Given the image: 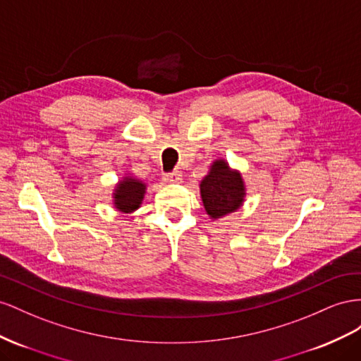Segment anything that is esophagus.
Returning a JSON list of instances; mask_svg holds the SVG:
<instances>
[{
  "mask_svg": "<svg viewBox=\"0 0 361 361\" xmlns=\"http://www.w3.org/2000/svg\"><path fill=\"white\" fill-rule=\"evenodd\" d=\"M163 180L166 183H181L183 177H181V173L178 171H173V172H169V173L164 175Z\"/></svg>",
  "mask_w": 361,
  "mask_h": 361,
  "instance_id": "1",
  "label": "esophagus"
}]
</instances>
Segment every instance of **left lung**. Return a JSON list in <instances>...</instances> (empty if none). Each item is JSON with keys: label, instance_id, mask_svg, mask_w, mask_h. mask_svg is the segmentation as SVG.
<instances>
[{"label": "left lung", "instance_id": "left-lung-1", "mask_svg": "<svg viewBox=\"0 0 361 361\" xmlns=\"http://www.w3.org/2000/svg\"><path fill=\"white\" fill-rule=\"evenodd\" d=\"M200 193L210 219L218 221L242 207L246 188L242 173L231 169L226 160L218 159L212 163L209 173L202 178Z\"/></svg>", "mask_w": 361, "mask_h": 361}]
</instances>
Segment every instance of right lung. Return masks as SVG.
<instances>
[{"label":"right lung","mask_w":361,"mask_h":361,"mask_svg":"<svg viewBox=\"0 0 361 361\" xmlns=\"http://www.w3.org/2000/svg\"><path fill=\"white\" fill-rule=\"evenodd\" d=\"M145 193L147 184L133 175L126 173L113 189V205L118 212L130 214L140 207Z\"/></svg>","instance_id":"right-lung-1"}]
</instances>
